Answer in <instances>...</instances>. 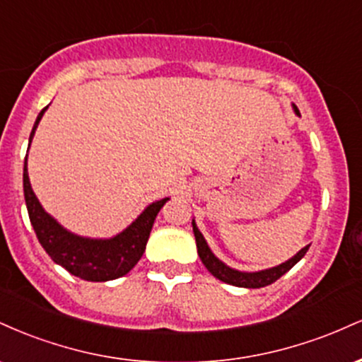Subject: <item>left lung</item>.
Returning a JSON list of instances; mask_svg holds the SVG:
<instances>
[{"label": "left lung", "instance_id": "8db88e82", "mask_svg": "<svg viewBox=\"0 0 362 362\" xmlns=\"http://www.w3.org/2000/svg\"><path fill=\"white\" fill-rule=\"evenodd\" d=\"M293 110L298 117H301L300 110H298V107L294 105V103H293ZM192 230L195 236V243H197V253L199 257H201L202 264L206 265L207 271L213 274L216 279L226 282V284L236 286V288L257 289V288H265V286L272 284V282H276L281 276H284L289 269H293L294 265L305 257V253L308 252L310 248V245H306V247L301 248L296 255H293L289 260L276 265V267L264 269V271H257V272H245V271H238V269L230 267V265H226L223 260H219L218 257L214 255L213 250L209 248V245L206 242L204 235L199 231L197 224H195V219H192Z\"/></svg>", "mask_w": 362, "mask_h": 362}]
</instances>
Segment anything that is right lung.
Masks as SVG:
<instances>
[{
    "mask_svg": "<svg viewBox=\"0 0 362 362\" xmlns=\"http://www.w3.org/2000/svg\"><path fill=\"white\" fill-rule=\"evenodd\" d=\"M47 107L37 115L34 129H32L30 138H28V149H30L37 126H39ZM23 194L28 218H30L37 238H39V243L42 245L44 250L49 253V257L56 264L64 267L69 274L91 282L117 279V277L126 276L138 264L144 250H146L153 223H155L161 207L170 199L165 197L148 204L134 221L110 238H88V236H81L66 230L61 223H57V219H54L44 209L35 192L32 190L27 170V158H25L23 163Z\"/></svg>",
    "mask_w": 362,
    "mask_h": 362,
    "instance_id": "obj_1",
    "label": "right lung"
}]
</instances>
